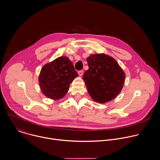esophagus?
I'll list each match as a JSON object with an SVG mask.
<instances>
[{
    "label": "esophagus",
    "instance_id": "obj_1",
    "mask_svg": "<svg viewBox=\"0 0 160 160\" xmlns=\"http://www.w3.org/2000/svg\"><path fill=\"white\" fill-rule=\"evenodd\" d=\"M78 73L80 76H82L83 74V70H80V71L78 72Z\"/></svg>",
    "mask_w": 160,
    "mask_h": 160
}]
</instances>
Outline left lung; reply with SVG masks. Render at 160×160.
<instances>
[{
	"label": "left lung",
	"mask_w": 160,
	"mask_h": 160,
	"mask_svg": "<svg viewBox=\"0 0 160 160\" xmlns=\"http://www.w3.org/2000/svg\"><path fill=\"white\" fill-rule=\"evenodd\" d=\"M87 61L88 70L85 72L83 78L92 98L103 103L116 97L126 78L118 62L103 53L91 55Z\"/></svg>",
	"instance_id": "obj_1"
}]
</instances>
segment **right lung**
Instances as JSON below:
<instances>
[{"instance_id":"1","label":"right lung","mask_w":160,"mask_h":160,"mask_svg":"<svg viewBox=\"0 0 160 160\" xmlns=\"http://www.w3.org/2000/svg\"><path fill=\"white\" fill-rule=\"evenodd\" d=\"M78 76L69 58L59 57L42 68L39 76L41 90L49 98H62L68 92L70 83Z\"/></svg>"}]
</instances>
